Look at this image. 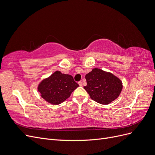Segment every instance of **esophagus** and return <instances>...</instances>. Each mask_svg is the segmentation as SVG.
<instances>
[{
    "mask_svg": "<svg viewBox=\"0 0 155 155\" xmlns=\"http://www.w3.org/2000/svg\"><path fill=\"white\" fill-rule=\"evenodd\" d=\"M78 84H79V85H80V86H82V82L81 81H80V82H78Z\"/></svg>",
    "mask_w": 155,
    "mask_h": 155,
    "instance_id": "esophagus-1",
    "label": "esophagus"
}]
</instances>
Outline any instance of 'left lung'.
Wrapping results in <instances>:
<instances>
[{
	"label": "left lung",
	"mask_w": 155,
	"mask_h": 155,
	"mask_svg": "<svg viewBox=\"0 0 155 155\" xmlns=\"http://www.w3.org/2000/svg\"><path fill=\"white\" fill-rule=\"evenodd\" d=\"M87 85L84 89L93 100L108 105L118 98L123 85L121 80L113 74L94 68L85 75Z\"/></svg>",
	"instance_id": "left-lung-1"
}]
</instances>
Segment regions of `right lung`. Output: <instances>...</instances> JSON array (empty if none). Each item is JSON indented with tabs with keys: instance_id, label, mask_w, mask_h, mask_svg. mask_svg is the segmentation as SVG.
Masks as SVG:
<instances>
[{
	"instance_id": "right-lung-1",
	"label": "right lung",
	"mask_w": 155,
	"mask_h": 155,
	"mask_svg": "<svg viewBox=\"0 0 155 155\" xmlns=\"http://www.w3.org/2000/svg\"><path fill=\"white\" fill-rule=\"evenodd\" d=\"M78 86L71 75L57 71L44 79L38 89L44 100L51 104L59 105L68 99Z\"/></svg>"
}]
</instances>
